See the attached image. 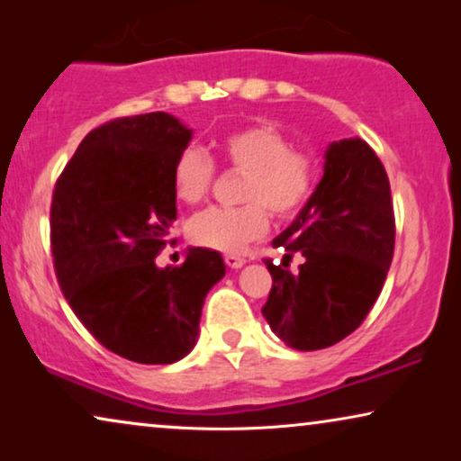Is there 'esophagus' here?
<instances>
[{
  "label": "esophagus",
  "mask_w": 461,
  "mask_h": 461,
  "mask_svg": "<svg viewBox=\"0 0 461 461\" xmlns=\"http://www.w3.org/2000/svg\"><path fill=\"white\" fill-rule=\"evenodd\" d=\"M224 262H226V267H230V268H241L245 264V258L235 256V254H226Z\"/></svg>",
  "instance_id": "obj_1"
}]
</instances>
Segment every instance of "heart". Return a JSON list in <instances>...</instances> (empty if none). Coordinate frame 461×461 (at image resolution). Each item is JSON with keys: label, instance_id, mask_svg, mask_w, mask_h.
I'll return each instance as SVG.
<instances>
[{"label": "heart", "instance_id": "obj_1", "mask_svg": "<svg viewBox=\"0 0 461 461\" xmlns=\"http://www.w3.org/2000/svg\"><path fill=\"white\" fill-rule=\"evenodd\" d=\"M220 155L230 172L245 174L239 207H207L188 222V237L203 248L239 251L268 229V210L287 220L308 203L317 182V163L295 149L273 125H245L220 140ZM216 163L199 149H186L174 166V193L185 203H199L212 191Z\"/></svg>", "mask_w": 461, "mask_h": 461}]
</instances>
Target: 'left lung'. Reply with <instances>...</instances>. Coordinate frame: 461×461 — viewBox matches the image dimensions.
Wrapping results in <instances>:
<instances>
[{
  "mask_svg": "<svg viewBox=\"0 0 461 461\" xmlns=\"http://www.w3.org/2000/svg\"><path fill=\"white\" fill-rule=\"evenodd\" d=\"M388 174L361 138L333 142L325 174L294 224L273 241L283 264L273 275L264 319L295 350H319L350 336L380 295L394 254ZM303 256L300 274L288 270Z\"/></svg>",
  "mask_w": 461,
  "mask_h": 461,
  "instance_id": "1",
  "label": "left lung"
}]
</instances>
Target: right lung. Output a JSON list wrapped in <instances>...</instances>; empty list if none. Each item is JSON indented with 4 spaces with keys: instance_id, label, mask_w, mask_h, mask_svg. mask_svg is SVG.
Here are the masks:
<instances>
[{
    "instance_id": "1",
    "label": "right lung",
    "mask_w": 461,
    "mask_h": 461,
    "mask_svg": "<svg viewBox=\"0 0 461 461\" xmlns=\"http://www.w3.org/2000/svg\"><path fill=\"white\" fill-rule=\"evenodd\" d=\"M188 140L167 113L111 119L81 140L54 186L50 245L65 300L106 350L134 363L169 365L193 350L205 295L226 270L203 248L178 267L155 264Z\"/></svg>"
}]
</instances>
